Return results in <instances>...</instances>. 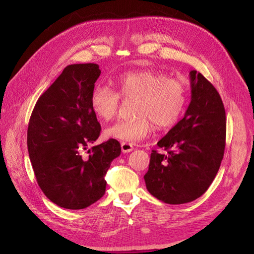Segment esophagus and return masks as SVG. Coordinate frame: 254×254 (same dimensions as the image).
<instances>
[{
    "instance_id": "obj_1",
    "label": "esophagus",
    "mask_w": 254,
    "mask_h": 254,
    "mask_svg": "<svg viewBox=\"0 0 254 254\" xmlns=\"http://www.w3.org/2000/svg\"><path fill=\"white\" fill-rule=\"evenodd\" d=\"M134 148H133V146H132V144H130V143H126V142H122L121 143V150H122V153H130V152H132Z\"/></svg>"
}]
</instances>
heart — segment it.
Masks as SVG:
<instances>
[{
  "mask_svg": "<svg viewBox=\"0 0 254 254\" xmlns=\"http://www.w3.org/2000/svg\"><path fill=\"white\" fill-rule=\"evenodd\" d=\"M115 85L118 93L105 85L91 90L90 106L95 115L104 121L115 118L120 106V94L123 98H135V117L108 127L105 135L109 138L128 143L142 141L152 133L153 122L160 128L171 127L186 109V86L155 69L124 72L116 77Z\"/></svg>",
  "mask_w": 254,
  "mask_h": 254,
  "instance_id": "heart-1",
  "label": "heart"
}]
</instances>
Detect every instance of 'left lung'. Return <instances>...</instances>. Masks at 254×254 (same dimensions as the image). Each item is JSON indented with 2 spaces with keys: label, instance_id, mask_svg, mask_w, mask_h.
Segmentation results:
<instances>
[{
  "label": "left lung",
  "instance_id": "1",
  "mask_svg": "<svg viewBox=\"0 0 254 254\" xmlns=\"http://www.w3.org/2000/svg\"><path fill=\"white\" fill-rule=\"evenodd\" d=\"M191 101L181 120L152 150L144 176L148 192L167 204L192 202L216 177L225 152L226 112L216 88L190 72Z\"/></svg>",
  "mask_w": 254,
  "mask_h": 254
}]
</instances>
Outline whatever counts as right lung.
Returning <instances> with one entry per match:
<instances>
[{
	"label": "right lung",
	"instance_id": "obj_1",
	"mask_svg": "<svg viewBox=\"0 0 254 254\" xmlns=\"http://www.w3.org/2000/svg\"><path fill=\"white\" fill-rule=\"evenodd\" d=\"M101 71L98 64H71L42 94L32 110L27 147L38 185L51 202L83 209L102 197L105 176L121 154L117 139L91 147L100 124L90 106V94Z\"/></svg>",
	"mask_w": 254,
	"mask_h": 254
}]
</instances>
